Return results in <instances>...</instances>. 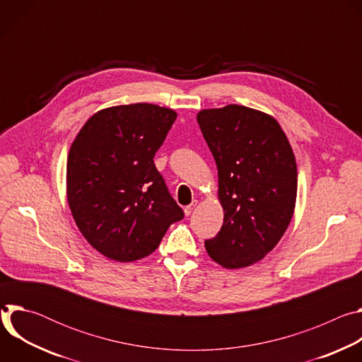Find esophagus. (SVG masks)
<instances>
[{"label": "esophagus", "mask_w": 362, "mask_h": 362, "mask_svg": "<svg viewBox=\"0 0 362 362\" xmlns=\"http://www.w3.org/2000/svg\"><path fill=\"white\" fill-rule=\"evenodd\" d=\"M196 206H197V200H193L189 206H186V208H185V215H186V216H189V215L194 211Z\"/></svg>", "instance_id": "esophagus-1"}]
</instances>
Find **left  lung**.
<instances>
[{
	"mask_svg": "<svg viewBox=\"0 0 362 362\" xmlns=\"http://www.w3.org/2000/svg\"><path fill=\"white\" fill-rule=\"evenodd\" d=\"M219 177L223 225L204 247L228 269L249 267L284 236L295 209L298 172L292 147L269 115L229 105L197 113Z\"/></svg>",
	"mask_w": 362,
	"mask_h": 362,
	"instance_id": "8db88e82",
	"label": "left lung"
}]
</instances>
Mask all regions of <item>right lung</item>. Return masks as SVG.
Returning a JSON list of instances; mask_svg holds the SVG:
<instances>
[{
    "instance_id": "add662e5",
    "label": "right lung",
    "mask_w": 362,
    "mask_h": 362,
    "mask_svg": "<svg viewBox=\"0 0 362 362\" xmlns=\"http://www.w3.org/2000/svg\"><path fill=\"white\" fill-rule=\"evenodd\" d=\"M176 117L175 110L148 103L103 109L70 147L71 215L87 242L109 259H141L183 219L153 162Z\"/></svg>"
}]
</instances>
